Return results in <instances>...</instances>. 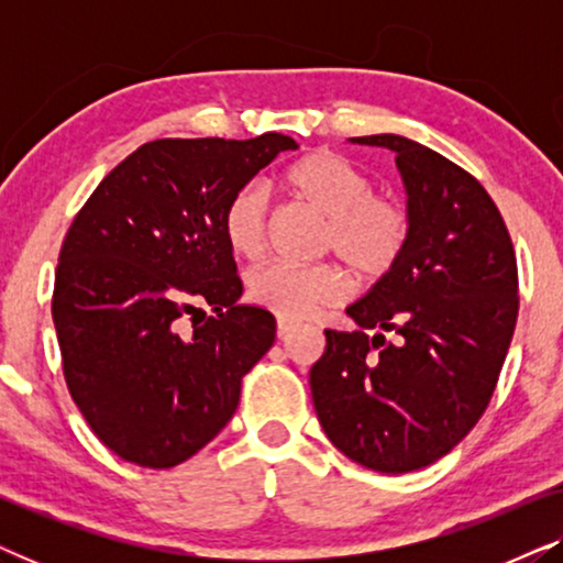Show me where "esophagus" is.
Wrapping results in <instances>:
<instances>
[{"label":"esophagus","instance_id":"esophagus-1","mask_svg":"<svg viewBox=\"0 0 563 563\" xmlns=\"http://www.w3.org/2000/svg\"><path fill=\"white\" fill-rule=\"evenodd\" d=\"M295 328H297L295 320H287V318L276 320V335H279V338H287Z\"/></svg>","mask_w":563,"mask_h":563}]
</instances>
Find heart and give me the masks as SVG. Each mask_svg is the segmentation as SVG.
<instances>
[{
	"mask_svg": "<svg viewBox=\"0 0 563 563\" xmlns=\"http://www.w3.org/2000/svg\"><path fill=\"white\" fill-rule=\"evenodd\" d=\"M291 197L312 207L325 228L320 251L333 253L361 284H376L395 272L412 238V218L397 199L374 195L364 168L335 151H312L291 161L279 176ZM266 191L256 184L235 189L222 207V241L238 258H258L266 243ZM351 289L349 274L335 264L272 261L249 274V297L287 320H305L338 305Z\"/></svg>",
	"mask_w": 563,
	"mask_h": 563,
	"instance_id": "1",
	"label": "heart"
}]
</instances>
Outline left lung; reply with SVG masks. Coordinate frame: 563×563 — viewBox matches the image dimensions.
Returning <instances> with one entry per match:
<instances>
[{
    "instance_id": "left-lung-1",
    "label": "left lung",
    "mask_w": 563,
    "mask_h": 563,
    "mask_svg": "<svg viewBox=\"0 0 563 563\" xmlns=\"http://www.w3.org/2000/svg\"><path fill=\"white\" fill-rule=\"evenodd\" d=\"M353 143L397 153L412 238L349 307L358 330H325L312 402L338 451L405 474L445 456L487 410L518 320V261L497 205L464 168L402 135Z\"/></svg>"
}]
</instances>
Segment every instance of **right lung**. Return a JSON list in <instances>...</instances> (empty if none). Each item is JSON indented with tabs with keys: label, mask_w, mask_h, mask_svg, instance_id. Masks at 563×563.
Returning a JSON list of instances; mask_svg holds the SVG:
<instances>
[{
	"label": "right lung",
	"mask_w": 563,
	"mask_h": 563,
	"mask_svg": "<svg viewBox=\"0 0 563 563\" xmlns=\"http://www.w3.org/2000/svg\"><path fill=\"white\" fill-rule=\"evenodd\" d=\"M295 148L282 133L151 141L104 176L68 228L53 287L66 387L130 464L172 468L205 449L274 345V314L238 305L243 282L220 214Z\"/></svg>",
	"instance_id": "right-lung-1"
}]
</instances>
